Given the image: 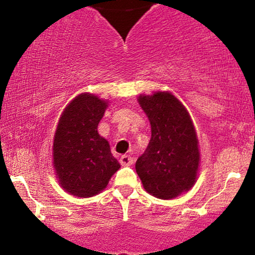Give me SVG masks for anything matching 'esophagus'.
Returning a JSON list of instances; mask_svg holds the SVG:
<instances>
[{
  "instance_id": "1",
  "label": "esophagus",
  "mask_w": 255,
  "mask_h": 255,
  "mask_svg": "<svg viewBox=\"0 0 255 255\" xmlns=\"http://www.w3.org/2000/svg\"><path fill=\"white\" fill-rule=\"evenodd\" d=\"M120 163H121L122 166H130L133 164V157L128 156V154H124V156L120 158Z\"/></svg>"
}]
</instances>
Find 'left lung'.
Wrapping results in <instances>:
<instances>
[{
    "label": "left lung",
    "instance_id": "obj_1",
    "mask_svg": "<svg viewBox=\"0 0 255 255\" xmlns=\"http://www.w3.org/2000/svg\"><path fill=\"white\" fill-rule=\"evenodd\" d=\"M140 107L151 125V140L135 170L144 189L158 199H174L198 178L199 140L188 110L169 91L139 95Z\"/></svg>",
    "mask_w": 255,
    "mask_h": 255
}]
</instances>
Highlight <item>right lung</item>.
<instances>
[{
  "mask_svg": "<svg viewBox=\"0 0 255 255\" xmlns=\"http://www.w3.org/2000/svg\"><path fill=\"white\" fill-rule=\"evenodd\" d=\"M108 103L92 93H80L67 104L58 120L52 164L61 188L74 197L99 194L121 168L108 140L97 130Z\"/></svg>",
  "mask_w": 255,
  "mask_h": 255,
  "instance_id": "right-lung-1",
  "label": "right lung"
}]
</instances>
